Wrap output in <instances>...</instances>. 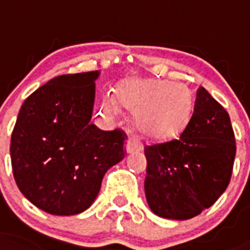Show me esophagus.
<instances>
[{"label": "esophagus", "mask_w": 250, "mask_h": 250, "mask_svg": "<svg viewBox=\"0 0 250 250\" xmlns=\"http://www.w3.org/2000/svg\"><path fill=\"white\" fill-rule=\"evenodd\" d=\"M141 149H143V144H141V141H140L137 137H135V136L129 137L127 144H125V150H127V153H135V151H140Z\"/></svg>", "instance_id": "1"}]
</instances>
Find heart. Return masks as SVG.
Returning a JSON list of instances; mask_svg holds the SVG:
<instances>
[{
  "label": "heart",
  "instance_id": "obj_1",
  "mask_svg": "<svg viewBox=\"0 0 250 250\" xmlns=\"http://www.w3.org/2000/svg\"><path fill=\"white\" fill-rule=\"evenodd\" d=\"M122 104L136 113V127L151 139L176 136L188 125L192 113V97L188 87L162 79L128 81L119 87ZM101 109L115 114L119 109L117 97L106 93Z\"/></svg>",
  "mask_w": 250,
  "mask_h": 250
}]
</instances>
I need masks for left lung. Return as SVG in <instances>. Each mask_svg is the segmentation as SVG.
<instances>
[{
  "label": "left lung",
  "mask_w": 250,
  "mask_h": 250,
  "mask_svg": "<svg viewBox=\"0 0 250 250\" xmlns=\"http://www.w3.org/2000/svg\"><path fill=\"white\" fill-rule=\"evenodd\" d=\"M236 143L229 113L206 88L184 131L145 145V195L157 216L188 220L212 207L230 184Z\"/></svg>",
  "instance_id": "obj_1"
}]
</instances>
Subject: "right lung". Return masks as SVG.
<instances>
[{"instance_id": "1", "label": "right lung", "mask_w": 250, "mask_h": 250, "mask_svg": "<svg viewBox=\"0 0 250 250\" xmlns=\"http://www.w3.org/2000/svg\"><path fill=\"white\" fill-rule=\"evenodd\" d=\"M97 77V70L55 77L20 107L10 144L14 178L50 214L86 210L105 172L125 155L123 129L101 131L90 123Z\"/></svg>"}]
</instances>
